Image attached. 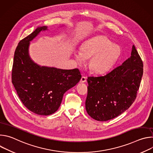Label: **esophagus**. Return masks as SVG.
Masks as SVG:
<instances>
[{"instance_id": "obj_1", "label": "esophagus", "mask_w": 153, "mask_h": 153, "mask_svg": "<svg viewBox=\"0 0 153 153\" xmlns=\"http://www.w3.org/2000/svg\"><path fill=\"white\" fill-rule=\"evenodd\" d=\"M86 78L85 77H84V76H82L81 79H80V83H84V82H86Z\"/></svg>"}]
</instances>
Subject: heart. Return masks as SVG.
Returning a JSON list of instances; mask_svg holds the SVG:
<instances>
[{
	"label": "heart",
	"instance_id": "b5f03b06",
	"mask_svg": "<svg viewBox=\"0 0 153 153\" xmlns=\"http://www.w3.org/2000/svg\"><path fill=\"white\" fill-rule=\"evenodd\" d=\"M80 51H74V57L79 65H83L86 59L91 57L89 67L96 74L110 71L121 54V48L106 37L98 36L83 43Z\"/></svg>",
	"mask_w": 153,
	"mask_h": 153
}]
</instances>
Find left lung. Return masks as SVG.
I'll return each mask as SVG.
<instances>
[{
	"label": "left lung",
	"mask_w": 153,
	"mask_h": 153,
	"mask_svg": "<svg viewBox=\"0 0 153 153\" xmlns=\"http://www.w3.org/2000/svg\"><path fill=\"white\" fill-rule=\"evenodd\" d=\"M142 75L143 62L133 45L130 57L120 66L105 76L87 79V113L102 122L120 116L136 99Z\"/></svg>",
	"instance_id": "obj_1"
}]
</instances>
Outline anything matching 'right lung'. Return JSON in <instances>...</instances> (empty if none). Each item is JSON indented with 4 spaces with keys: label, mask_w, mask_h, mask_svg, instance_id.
<instances>
[{
    "label": "right lung",
    "mask_w": 153,
    "mask_h": 153,
    "mask_svg": "<svg viewBox=\"0 0 153 153\" xmlns=\"http://www.w3.org/2000/svg\"><path fill=\"white\" fill-rule=\"evenodd\" d=\"M48 30L47 26L39 27L19 42L12 70V83L20 100L30 111L42 116L55 113L64 93L82 77L77 68L63 70L40 66L31 59L29 54L30 42L41 31Z\"/></svg>",
    "instance_id": "1"
}]
</instances>
